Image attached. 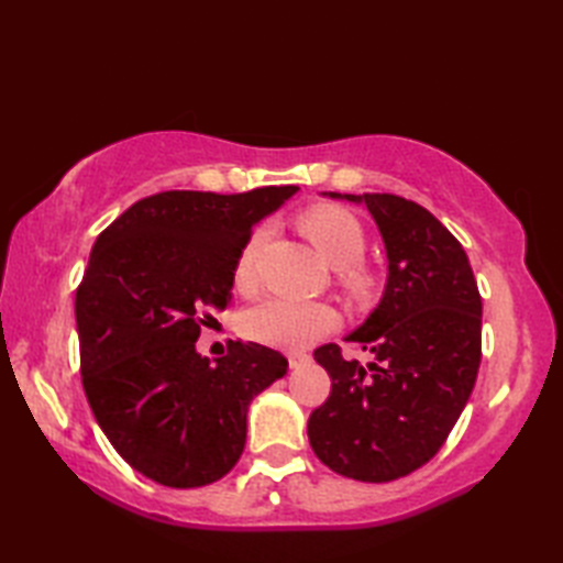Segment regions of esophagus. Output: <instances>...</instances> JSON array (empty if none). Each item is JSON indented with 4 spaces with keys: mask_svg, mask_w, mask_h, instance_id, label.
<instances>
[{
    "mask_svg": "<svg viewBox=\"0 0 563 563\" xmlns=\"http://www.w3.org/2000/svg\"><path fill=\"white\" fill-rule=\"evenodd\" d=\"M288 363H290V367H292V369H297V367H302V365H307V363H309V355H307V353H297V351H292V353H288Z\"/></svg>",
    "mask_w": 563,
    "mask_h": 563,
    "instance_id": "34e87169",
    "label": "esophagus"
}]
</instances>
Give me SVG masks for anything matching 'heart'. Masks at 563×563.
<instances>
[{
	"label": "heart",
	"mask_w": 563,
	"mask_h": 563,
	"mask_svg": "<svg viewBox=\"0 0 563 563\" xmlns=\"http://www.w3.org/2000/svg\"><path fill=\"white\" fill-rule=\"evenodd\" d=\"M302 232L314 244L331 268H339L343 288L355 297L369 290L367 275L357 268L365 256V232L349 210L319 206L307 210L300 220ZM268 232L258 230L249 236L234 266V285L239 290H251L256 283V258ZM336 312L324 302H292L266 300L249 309L242 319V329L249 339L273 345V349L300 351L327 336L336 327Z\"/></svg>",
	"instance_id": "b5f03b06"
}]
</instances>
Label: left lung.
Here are the masks:
<instances>
[{"instance_id": "1", "label": "left lung", "mask_w": 563, "mask_h": 563, "mask_svg": "<svg viewBox=\"0 0 563 563\" xmlns=\"http://www.w3.org/2000/svg\"><path fill=\"white\" fill-rule=\"evenodd\" d=\"M365 206L387 251L379 305L345 341L373 363L314 351L329 399L307 423L329 470L355 482H394L423 466L457 423L482 363V297L462 244L426 208L391 194H321Z\"/></svg>"}]
</instances>
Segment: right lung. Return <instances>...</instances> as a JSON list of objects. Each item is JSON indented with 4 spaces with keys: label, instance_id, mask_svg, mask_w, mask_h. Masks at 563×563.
Returning <instances> with one entry per match:
<instances>
[{
    "label": "right lung",
    "instance_id": "add662e5",
    "mask_svg": "<svg viewBox=\"0 0 563 563\" xmlns=\"http://www.w3.org/2000/svg\"><path fill=\"white\" fill-rule=\"evenodd\" d=\"M297 194L166 190L99 234L77 288L81 385L115 452L172 488L222 479L244 452L251 399L288 373L278 351L230 341L210 363L200 327L232 300L234 266L258 220Z\"/></svg>",
    "mask_w": 563,
    "mask_h": 563
}]
</instances>
